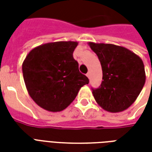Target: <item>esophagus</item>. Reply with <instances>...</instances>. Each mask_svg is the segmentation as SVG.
Here are the masks:
<instances>
[{
    "instance_id": "obj_1",
    "label": "esophagus",
    "mask_w": 152,
    "mask_h": 152,
    "mask_svg": "<svg viewBox=\"0 0 152 152\" xmlns=\"http://www.w3.org/2000/svg\"><path fill=\"white\" fill-rule=\"evenodd\" d=\"M86 76H87L88 78H89V77H90V74H89V73H87V74H86Z\"/></svg>"
}]
</instances>
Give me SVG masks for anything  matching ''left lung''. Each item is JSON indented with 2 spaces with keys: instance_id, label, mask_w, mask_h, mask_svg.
<instances>
[{
  "instance_id": "8db88e82",
  "label": "left lung",
  "mask_w": 152,
  "mask_h": 152,
  "mask_svg": "<svg viewBox=\"0 0 152 152\" xmlns=\"http://www.w3.org/2000/svg\"><path fill=\"white\" fill-rule=\"evenodd\" d=\"M98 55L102 70L101 86L93 89L94 99L102 109L123 112L137 99L146 81L142 60L123 46L89 42Z\"/></svg>"
}]
</instances>
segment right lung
Wrapping results in <instances>:
<instances>
[{
    "label": "right lung",
    "instance_id": "right-lung-1",
    "mask_svg": "<svg viewBox=\"0 0 152 152\" xmlns=\"http://www.w3.org/2000/svg\"><path fill=\"white\" fill-rule=\"evenodd\" d=\"M77 41L43 44L28 53L23 63V75L28 94L39 107L61 112L73 102L89 79L79 72L73 58Z\"/></svg>",
    "mask_w": 152,
    "mask_h": 152
}]
</instances>
